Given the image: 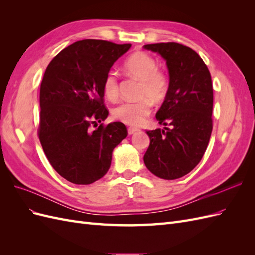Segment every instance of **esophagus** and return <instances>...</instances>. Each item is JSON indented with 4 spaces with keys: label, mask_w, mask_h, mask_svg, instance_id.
<instances>
[{
    "label": "esophagus",
    "mask_w": 255,
    "mask_h": 255,
    "mask_svg": "<svg viewBox=\"0 0 255 255\" xmlns=\"http://www.w3.org/2000/svg\"><path fill=\"white\" fill-rule=\"evenodd\" d=\"M138 128H128V135H133V134H135L136 132H138Z\"/></svg>",
    "instance_id": "obj_1"
}]
</instances>
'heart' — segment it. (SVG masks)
Masks as SVG:
<instances>
[{
  "label": "heart",
  "instance_id": "heart-1",
  "mask_svg": "<svg viewBox=\"0 0 255 255\" xmlns=\"http://www.w3.org/2000/svg\"><path fill=\"white\" fill-rule=\"evenodd\" d=\"M126 71L132 78L140 81L137 97L140 98L135 102H125L113 111L115 119L128 126L137 127L144 122L152 110V102L158 103L166 98L169 89L167 75L158 70L156 59L144 52H136L125 63ZM105 97L116 100L119 96V84L115 72H109L103 81Z\"/></svg>",
  "mask_w": 255,
  "mask_h": 255
}]
</instances>
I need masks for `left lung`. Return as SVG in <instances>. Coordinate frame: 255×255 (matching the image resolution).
<instances>
[{
  "label": "left lung",
  "mask_w": 255,
  "mask_h": 255,
  "mask_svg": "<svg viewBox=\"0 0 255 255\" xmlns=\"http://www.w3.org/2000/svg\"><path fill=\"white\" fill-rule=\"evenodd\" d=\"M166 60L168 94L155 117L164 129L146 130L150 145L145 167L160 179L186 175L203 157L213 129V84L203 59L176 42L143 45ZM169 125L171 128H166Z\"/></svg>",
  "instance_id": "left-lung-1"
}]
</instances>
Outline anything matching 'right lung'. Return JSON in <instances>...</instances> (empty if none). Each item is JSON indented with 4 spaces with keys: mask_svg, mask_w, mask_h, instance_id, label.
I'll list each match as a JSON object with an SVG mask.
<instances>
[{
    "mask_svg": "<svg viewBox=\"0 0 255 255\" xmlns=\"http://www.w3.org/2000/svg\"><path fill=\"white\" fill-rule=\"evenodd\" d=\"M130 45L80 40L60 51L45 69L38 136L52 167L73 184L88 185L103 177L114 149L128 136L122 122L91 126L109 116L103 81Z\"/></svg>",
    "mask_w": 255,
    "mask_h": 255,
    "instance_id": "add662e5",
    "label": "right lung"
}]
</instances>
